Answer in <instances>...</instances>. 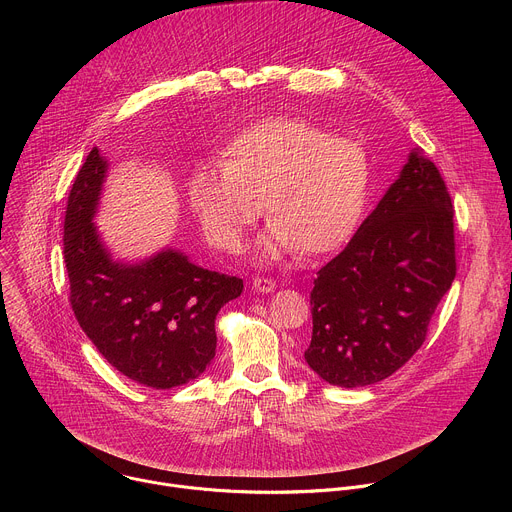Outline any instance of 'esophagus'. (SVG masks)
Wrapping results in <instances>:
<instances>
[{"label": "esophagus", "instance_id": "34e87169", "mask_svg": "<svg viewBox=\"0 0 512 512\" xmlns=\"http://www.w3.org/2000/svg\"><path fill=\"white\" fill-rule=\"evenodd\" d=\"M253 287L257 291H261V294H269V291H273L277 287V281L271 279V277H255Z\"/></svg>", "mask_w": 512, "mask_h": 512}]
</instances>
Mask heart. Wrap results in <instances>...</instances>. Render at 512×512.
<instances>
[{
  "instance_id": "obj_1",
  "label": "heart",
  "mask_w": 512,
  "mask_h": 512,
  "mask_svg": "<svg viewBox=\"0 0 512 512\" xmlns=\"http://www.w3.org/2000/svg\"><path fill=\"white\" fill-rule=\"evenodd\" d=\"M221 156L223 164L200 162L188 176L190 208L218 251L245 247L263 200L271 216L259 241L263 259L332 253L362 221L371 162L354 139L302 117L269 115L235 133Z\"/></svg>"
}]
</instances>
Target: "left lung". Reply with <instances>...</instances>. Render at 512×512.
I'll list each match as a JSON object with an SVG mask.
<instances>
[{
	"label": "left lung",
	"instance_id": "left-lung-1",
	"mask_svg": "<svg viewBox=\"0 0 512 512\" xmlns=\"http://www.w3.org/2000/svg\"><path fill=\"white\" fill-rule=\"evenodd\" d=\"M454 277L452 198L440 170L413 150L377 208L314 279L310 369L344 389L391 377L423 344Z\"/></svg>",
	"mask_w": 512,
	"mask_h": 512
}]
</instances>
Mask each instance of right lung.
Here are the masks:
<instances>
[{
    "instance_id": "right-lung-1",
    "label": "right lung",
    "mask_w": 512,
    "mask_h": 512,
    "mask_svg": "<svg viewBox=\"0 0 512 512\" xmlns=\"http://www.w3.org/2000/svg\"><path fill=\"white\" fill-rule=\"evenodd\" d=\"M105 176L107 160L93 148L68 194L64 263L72 312L127 379L152 389L186 385L214 358L216 314L241 296L243 279L198 267L174 249L139 263L115 261L93 223Z\"/></svg>"
}]
</instances>
